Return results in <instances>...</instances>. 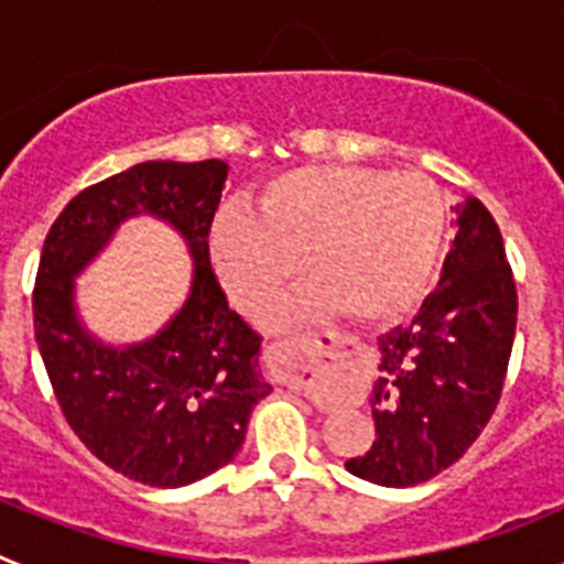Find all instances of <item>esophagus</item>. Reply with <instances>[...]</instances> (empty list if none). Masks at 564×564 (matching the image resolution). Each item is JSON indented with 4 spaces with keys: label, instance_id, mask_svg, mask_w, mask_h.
<instances>
[{
    "label": "esophagus",
    "instance_id": "34e87169",
    "mask_svg": "<svg viewBox=\"0 0 564 564\" xmlns=\"http://www.w3.org/2000/svg\"><path fill=\"white\" fill-rule=\"evenodd\" d=\"M268 356L273 358L279 370L285 372V378L291 383H299L302 390H311L313 383L318 381V367L322 361L311 358L305 352V347L299 341H276L268 347Z\"/></svg>",
    "mask_w": 564,
    "mask_h": 564
}]
</instances>
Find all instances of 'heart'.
<instances>
[{"mask_svg":"<svg viewBox=\"0 0 564 564\" xmlns=\"http://www.w3.org/2000/svg\"><path fill=\"white\" fill-rule=\"evenodd\" d=\"M446 231V203L423 174L367 166H305L279 174L253 197L251 217L212 223V265L234 305L271 311L302 259L316 282L288 318L341 311L356 325H392L430 288Z\"/></svg>","mask_w":564,"mask_h":564,"instance_id":"b5f03b06","label":"heart"}]
</instances>
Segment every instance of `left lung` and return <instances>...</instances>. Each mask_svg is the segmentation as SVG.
Listing matches in <instances>:
<instances>
[{
  "label": "left lung",
  "instance_id": "1",
  "mask_svg": "<svg viewBox=\"0 0 564 564\" xmlns=\"http://www.w3.org/2000/svg\"><path fill=\"white\" fill-rule=\"evenodd\" d=\"M457 234L437 288L412 322L378 338L376 441L344 463L376 486L406 488L460 460L497 410L517 330V288L495 217L475 197L455 206Z\"/></svg>",
  "mask_w": 564,
  "mask_h": 564
}]
</instances>
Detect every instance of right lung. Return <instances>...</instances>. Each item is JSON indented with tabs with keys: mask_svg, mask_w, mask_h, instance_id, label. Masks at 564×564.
<instances>
[{
	"mask_svg": "<svg viewBox=\"0 0 564 564\" xmlns=\"http://www.w3.org/2000/svg\"><path fill=\"white\" fill-rule=\"evenodd\" d=\"M226 181L223 161L138 163L73 197L44 239L33 325L58 406L98 460L143 486L181 488L231 463L253 406L273 390L259 336L228 307L208 259ZM132 216L182 234L193 285L154 337L112 345L77 316L75 279Z\"/></svg>",
	"mask_w": 564,
	"mask_h": 564,
	"instance_id": "1",
	"label": "right lung"
}]
</instances>
